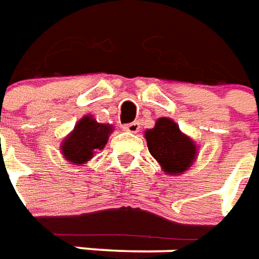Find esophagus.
<instances>
[{
  "label": "esophagus",
  "mask_w": 259,
  "mask_h": 259,
  "mask_svg": "<svg viewBox=\"0 0 259 259\" xmlns=\"http://www.w3.org/2000/svg\"><path fill=\"white\" fill-rule=\"evenodd\" d=\"M140 129V124L139 122H132V123H127L123 126V130L129 132V133H137Z\"/></svg>",
  "instance_id": "obj_1"
}]
</instances>
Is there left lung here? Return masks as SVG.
<instances>
[{"instance_id": "obj_1", "label": "left lung", "mask_w": 259, "mask_h": 259, "mask_svg": "<svg viewBox=\"0 0 259 259\" xmlns=\"http://www.w3.org/2000/svg\"><path fill=\"white\" fill-rule=\"evenodd\" d=\"M150 154L167 175L186 172L198 157V146L169 117L157 119L154 127L144 132Z\"/></svg>"}]
</instances>
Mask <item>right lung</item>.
<instances>
[{"mask_svg": "<svg viewBox=\"0 0 259 259\" xmlns=\"http://www.w3.org/2000/svg\"><path fill=\"white\" fill-rule=\"evenodd\" d=\"M112 132V124L99 123L92 115L82 116L60 143L63 158L74 165L85 164L105 147Z\"/></svg>", "mask_w": 259, "mask_h": 259, "instance_id": "obj_1", "label": "right lung"}]
</instances>
